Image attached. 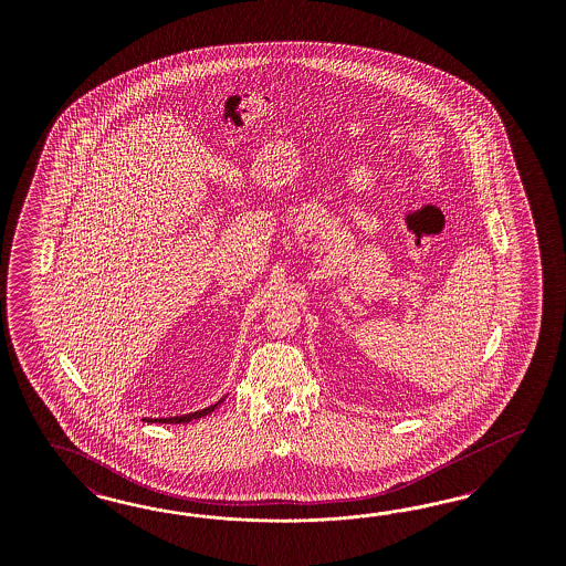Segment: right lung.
Instances as JSON below:
<instances>
[{
  "instance_id": "1",
  "label": "right lung",
  "mask_w": 566,
  "mask_h": 566,
  "mask_svg": "<svg viewBox=\"0 0 566 566\" xmlns=\"http://www.w3.org/2000/svg\"><path fill=\"white\" fill-rule=\"evenodd\" d=\"M222 400L220 402H216V405H211V407H207V409H201V411L189 412V415H180V417H166V419H143V421H151V423H189L192 419H199V417H206L209 412L213 411V409H218V405H222Z\"/></svg>"
}]
</instances>
